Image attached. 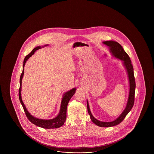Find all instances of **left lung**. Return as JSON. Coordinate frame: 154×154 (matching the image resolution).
Returning a JSON list of instances; mask_svg holds the SVG:
<instances>
[{"label": "left lung", "mask_w": 154, "mask_h": 154, "mask_svg": "<svg viewBox=\"0 0 154 154\" xmlns=\"http://www.w3.org/2000/svg\"><path fill=\"white\" fill-rule=\"evenodd\" d=\"M103 43L106 44L110 48V52L111 53L113 57L118 59L122 60L123 61V65L125 66L128 75V79L129 81V87H130L128 100L127 104L125 110L122 112V114L119 116V117L112 122H102L96 119L95 118L92 116L90 111L89 104L87 101V109H88V113L90 116L91 121L95 124L100 127H111V126H114L120 124L124 119L126 115L132 109L134 102L136 82H135V79L134 76L133 67L132 65L131 60L129 58V55L127 54V53L125 51L124 48L121 45V44H119L118 43L115 41H112V40L103 42Z\"/></svg>", "instance_id": "left-lung-1"}]
</instances>
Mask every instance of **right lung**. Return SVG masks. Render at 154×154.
<instances>
[{"label":"right lung","mask_w":154,"mask_h":154,"mask_svg":"<svg viewBox=\"0 0 154 154\" xmlns=\"http://www.w3.org/2000/svg\"><path fill=\"white\" fill-rule=\"evenodd\" d=\"M48 45H45L44 46H47ZM41 47L38 46L36 48H35L32 52L27 55L25 57V58L23 60V69H22V73L21 74L20 77V89H19V99L20 101L22 104L23 109L24 110V111L25 112V114L28 119L34 125H36V126H38L39 127L45 128V129H54V128H58L59 127L62 126L63 125L66 119V110H67V107L68 103L69 102L70 99L72 98V97L74 95V94L75 92L76 88H74L72 89L71 90L66 92V93L64 94L63 95V97L62 99L61 102V104H60V111L59 112L58 115L54 118L51 119H38L32 116L29 112L28 111L26 108L25 107V106L24 103L22 102V98H21V85H22V79L23 76L24 74V66L25 65V63L26 60L29 58L30 57L32 56V55L34 54L35 52L37 50L40 49Z\"/></svg>","instance_id":"1"}]
</instances>
